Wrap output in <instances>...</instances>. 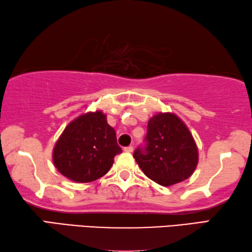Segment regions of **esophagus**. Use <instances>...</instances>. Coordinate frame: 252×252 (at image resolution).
I'll return each instance as SVG.
<instances>
[{"label":"esophagus","mask_w":252,"mask_h":252,"mask_svg":"<svg viewBox=\"0 0 252 252\" xmlns=\"http://www.w3.org/2000/svg\"><path fill=\"white\" fill-rule=\"evenodd\" d=\"M125 151L126 153H132L133 152V146H126V147H125Z\"/></svg>","instance_id":"esophagus-1"}]
</instances>
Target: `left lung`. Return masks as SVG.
<instances>
[{"mask_svg": "<svg viewBox=\"0 0 252 252\" xmlns=\"http://www.w3.org/2000/svg\"><path fill=\"white\" fill-rule=\"evenodd\" d=\"M133 157L146 177L169 187L193 174L199 153L184 121L175 113L159 112L147 123L145 145L137 147Z\"/></svg>", "mask_w": 252, "mask_h": 252, "instance_id": "8db88e82", "label": "left lung"}]
</instances>
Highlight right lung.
<instances>
[{
	"mask_svg": "<svg viewBox=\"0 0 252 252\" xmlns=\"http://www.w3.org/2000/svg\"><path fill=\"white\" fill-rule=\"evenodd\" d=\"M120 153L115 129L98 110L68 123L54 145L52 159L61 175L85 184L106 175Z\"/></svg>",
	"mask_w": 252,
	"mask_h": 252,
	"instance_id": "1",
	"label": "right lung"
}]
</instances>
